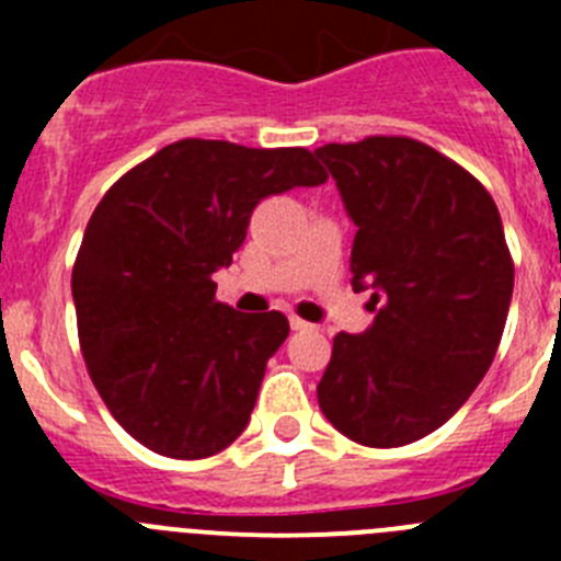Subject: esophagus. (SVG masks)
Masks as SVG:
<instances>
[{"mask_svg": "<svg viewBox=\"0 0 561 561\" xmlns=\"http://www.w3.org/2000/svg\"><path fill=\"white\" fill-rule=\"evenodd\" d=\"M289 325L291 331H309L311 323H306V320H300V317H289Z\"/></svg>", "mask_w": 561, "mask_h": 561, "instance_id": "esophagus-1", "label": "esophagus"}]
</instances>
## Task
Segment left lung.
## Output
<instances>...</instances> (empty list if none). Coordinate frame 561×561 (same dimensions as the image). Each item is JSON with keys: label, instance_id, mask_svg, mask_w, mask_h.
<instances>
[{"label": "left lung", "instance_id": "obj_1", "mask_svg": "<svg viewBox=\"0 0 561 561\" xmlns=\"http://www.w3.org/2000/svg\"><path fill=\"white\" fill-rule=\"evenodd\" d=\"M354 219L365 334L334 336L317 385L325 419L365 447H404L453 419L497 354L514 261L472 173L410 137L317 148Z\"/></svg>", "mask_w": 561, "mask_h": 561}]
</instances>
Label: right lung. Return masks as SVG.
Wrapping results in <instances>:
<instances>
[{
	"label": "right lung",
	"instance_id": "obj_1",
	"mask_svg": "<svg viewBox=\"0 0 561 561\" xmlns=\"http://www.w3.org/2000/svg\"><path fill=\"white\" fill-rule=\"evenodd\" d=\"M325 180L306 148L180 140L108 187L72 266V300L89 376L142 447L196 460L244 433L289 320L219 304L213 272L232 264L266 196Z\"/></svg>",
	"mask_w": 561,
	"mask_h": 561
}]
</instances>
